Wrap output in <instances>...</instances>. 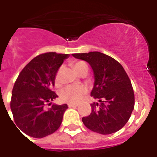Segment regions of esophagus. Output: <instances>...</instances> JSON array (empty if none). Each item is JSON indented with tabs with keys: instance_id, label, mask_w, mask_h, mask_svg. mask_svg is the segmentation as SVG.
Masks as SVG:
<instances>
[{
	"instance_id": "obj_1",
	"label": "esophagus",
	"mask_w": 157,
	"mask_h": 157,
	"mask_svg": "<svg viewBox=\"0 0 157 157\" xmlns=\"http://www.w3.org/2000/svg\"><path fill=\"white\" fill-rule=\"evenodd\" d=\"M68 106L69 108H76L78 105H76V104H72V103H68Z\"/></svg>"
}]
</instances>
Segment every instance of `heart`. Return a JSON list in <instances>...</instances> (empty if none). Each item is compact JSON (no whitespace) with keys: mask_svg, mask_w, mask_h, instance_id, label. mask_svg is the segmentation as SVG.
Returning a JSON list of instances; mask_svg holds the SVG:
<instances>
[{"mask_svg":"<svg viewBox=\"0 0 157 157\" xmlns=\"http://www.w3.org/2000/svg\"><path fill=\"white\" fill-rule=\"evenodd\" d=\"M85 64L83 61H78L75 63V69ZM87 93V88L83 85H68L64 87L62 90L60 91V99L66 102L70 103H78L85 97Z\"/></svg>","mask_w":157,"mask_h":157,"instance_id":"b5f03b06","label":"heart"}]
</instances>
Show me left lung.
<instances>
[{
	"label": "left lung",
	"instance_id": "left-lung-1",
	"mask_svg": "<svg viewBox=\"0 0 157 157\" xmlns=\"http://www.w3.org/2000/svg\"><path fill=\"white\" fill-rule=\"evenodd\" d=\"M88 62L93 71L94 85L91 97L92 113L83 117L89 129L103 135L114 133L125 125L134 109V92L127 73L118 61L100 52L72 54Z\"/></svg>",
	"mask_w": 157,
	"mask_h": 157
}]
</instances>
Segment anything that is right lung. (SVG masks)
Instances as JSON below:
<instances>
[{
    "label": "right lung",
    "mask_w": 157,
    "mask_h": 157,
    "mask_svg": "<svg viewBox=\"0 0 157 157\" xmlns=\"http://www.w3.org/2000/svg\"><path fill=\"white\" fill-rule=\"evenodd\" d=\"M69 56L56 52L40 54L33 59L18 76L12 92L10 107L16 124L26 135L44 137L60 126L68 105H51L58 97L51 88L55 85L58 68ZM48 103L51 107L47 109Z\"/></svg>",
    "instance_id": "add662e5"
}]
</instances>
